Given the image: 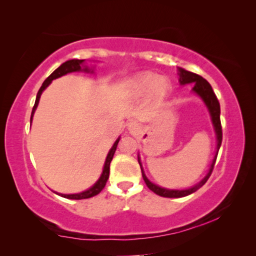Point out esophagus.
Here are the masks:
<instances>
[{
  "instance_id": "esophagus-1",
  "label": "esophagus",
  "mask_w": 256,
  "mask_h": 256,
  "mask_svg": "<svg viewBox=\"0 0 256 256\" xmlns=\"http://www.w3.org/2000/svg\"><path fill=\"white\" fill-rule=\"evenodd\" d=\"M128 128L130 133L136 134V133L141 130V125L138 124V122H136V120H133V122L128 123Z\"/></svg>"
}]
</instances>
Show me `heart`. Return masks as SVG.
<instances>
[{
    "label": "heart",
    "instance_id": "obj_1",
    "mask_svg": "<svg viewBox=\"0 0 256 256\" xmlns=\"http://www.w3.org/2000/svg\"><path fill=\"white\" fill-rule=\"evenodd\" d=\"M128 89L133 96H146L151 94L154 102H162L170 90V84L166 79L150 72L138 73L128 82Z\"/></svg>",
    "mask_w": 256,
    "mask_h": 256
}]
</instances>
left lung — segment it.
Masks as SVG:
<instances>
[{"label": "left lung", "mask_w": 256, "mask_h": 256, "mask_svg": "<svg viewBox=\"0 0 256 256\" xmlns=\"http://www.w3.org/2000/svg\"><path fill=\"white\" fill-rule=\"evenodd\" d=\"M178 71H180V73H178L180 84H193L194 82L193 92L202 98V100L204 102V104L208 107V110H209V112H210L212 124H214L216 136V154L214 156V160H212L209 172L206 175L204 178H203L200 183L196 184V186H193V188H188V190H167V188H160V186L156 185L154 183H151V182L146 178V176L144 175V170H142L140 158H138V164H140V166H141L142 177H144L146 186H148V188L152 190L154 193L158 194V196H164V198H183L186 196H190V194L194 193L196 190L202 188V186L206 183V180H209L211 172H212V170H214V164L216 160V156H218V151H219L220 146H222V122H220V104L218 102V99H216L210 84L206 79H203L201 76L196 74V73H193V72L186 71V70H184V68H178Z\"/></svg>", "instance_id": "1"}]
</instances>
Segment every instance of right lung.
I'll list each match as a JSON object with an SVG mask.
<instances>
[{
  "label": "right lung",
  "instance_id": "add662e5",
  "mask_svg": "<svg viewBox=\"0 0 256 256\" xmlns=\"http://www.w3.org/2000/svg\"><path fill=\"white\" fill-rule=\"evenodd\" d=\"M84 62V60H66V63H63L62 66H58L56 70L52 73V74L47 78V79L44 81V84L40 86V89L38 90V94H37V97H36V102H34V105L32 107V118H30V122L32 120V116H34V112L36 110V108L38 106V102H40V94L42 92H44V90L47 88V86H50V84L54 79H58V78L62 76H66L68 73L70 72H76V71H84V72H90V70L86 66L82 68V63ZM118 141H120V138L118 140L115 141L114 146H112V149L110 150V152L107 154V158H106V162L105 164H104V170H102V176L99 177V180L96 182V184L94 186H92L89 190H84V192H81V193H78V194H58V196L66 198H71V200H82V198H92L94 196H97L102 192V190L105 188L106 185V182L108 180V177H110V162L112 160V157H114V154L116 151V148H118Z\"/></svg>",
  "mask_w": 256,
  "mask_h": 256
}]
</instances>
